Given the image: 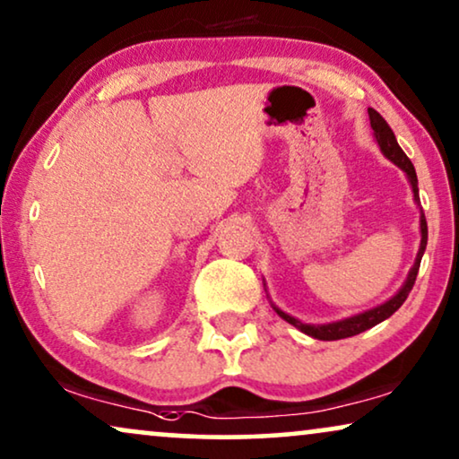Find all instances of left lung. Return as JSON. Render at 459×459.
Masks as SVG:
<instances>
[{
	"label": "left lung",
	"mask_w": 459,
	"mask_h": 459,
	"mask_svg": "<svg viewBox=\"0 0 459 459\" xmlns=\"http://www.w3.org/2000/svg\"><path fill=\"white\" fill-rule=\"evenodd\" d=\"M369 121H371V127H374V134H376V140L377 144H380V149L384 155H386L390 161H394L396 166H399L403 172L407 174L409 182H411L413 186V197L415 201H420L418 197V176H415V168L413 163L409 161V157L403 152V149L396 143L394 138V132L390 130V126L384 121V117L374 108H369ZM420 229H421V243H420V252H418V258H415V264L411 268V273H409V277L405 281V285L401 287L399 293L396 296L390 298L388 302H384L382 307L377 308H371L368 313H361V315H354L351 319H344V321H335V323H327V325H307V323L293 319V316L285 315L283 310L274 308L277 310L279 316H283L287 323H291L293 327H298L300 332L313 335L316 340H342V338H351V335H357L365 332V329L377 325V323H382L384 319H388L390 315H394L396 310L401 308V304L407 300L409 291H411V287L415 283V277H418V271H420V262H421V255H424V249H426V241H429V226H426V218L424 213H421L420 218Z\"/></svg>",
	"instance_id": "8db88e82"
}]
</instances>
